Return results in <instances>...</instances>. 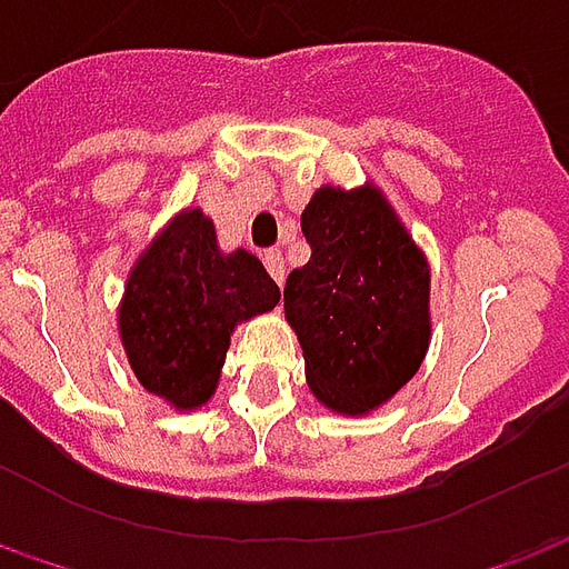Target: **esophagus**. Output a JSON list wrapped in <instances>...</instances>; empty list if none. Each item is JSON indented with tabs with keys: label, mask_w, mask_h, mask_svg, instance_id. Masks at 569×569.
Instances as JSON below:
<instances>
[{
	"label": "esophagus",
	"mask_w": 569,
	"mask_h": 569,
	"mask_svg": "<svg viewBox=\"0 0 569 569\" xmlns=\"http://www.w3.org/2000/svg\"><path fill=\"white\" fill-rule=\"evenodd\" d=\"M261 261H264V268L271 271L273 277V283L277 286H283L286 280V261H283V252L280 249H268L264 256H261Z\"/></svg>",
	"instance_id": "esophagus-1"
}]
</instances>
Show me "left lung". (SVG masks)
<instances>
[{
    "instance_id": "left-lung-1",
    "label": "left lung",
    "mask_w": 569,
    "mask_h": 569,
    "mask_svg": "<svg viewBox=\"0 0 569 569\" xmlns=\"http://www.w3.org/2000/svg\"><path fill=\"white\" fill-rule=\"evenodd\" d=\"M311 261L289 273L286 320L326 407L369 412L407 385L428 351V264L379 190L320 188L301 212Z\"/></svg>"
}]
</instances>
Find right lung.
I'll return each mask as SVG.
<instances>
[{
	"mask_svg": "<svg viewBox=\"0 0 569 569\" xmlns=\"http://www.w3.org/2000/svg\"><path fill=\"white\" fill-rule=\"evenodd\" d=\"M277 301L264 264L243 249L221 256L212 221L188 209L134 264L119 336L150 395L197 409L216 391L233 326Z\"/></svg>",
	"mask_w": 569,
	"mask_h": 569,
	"instance_id": "right-lung-1",
	"label": "right lung"
}]
</instances>
